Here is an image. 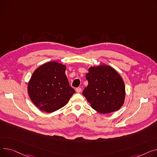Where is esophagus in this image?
Returning <instances> with one entry per match:
<instances>
[{
    "instance_id": "34e87169",
    "label": "esophagus",
    "mask_w": 157,
    "mask_h": 157,
    "mask_svg": "<svg viewBox=\"0 0 157 157\" xmlns=\"http://www.w3.org/2000/svg\"><path fill=\"white\" fill-rule=\"evenodd\" d=\"M81 90H82V89H81V88H77L76 89V92L77 93H80V92H81Z\"/></svg>"
}]
</instances>
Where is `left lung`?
Wrapping results in <instances>:
<instances>
[{"mask_svg":"<svg viewBox=\"0 0 157 157\" xmlns=\"http://www.w3.org/2000/svg\"><path fill=\"white\" fill-rule=\"evenodd\" d=\"M86 78L88 85L83 95L94 109L107 114L121 108L125 101V84L113 68L104 65L90 67Z\"/></svg>","mask_w":157,"mask_h":157,"instance_id":"8db88e82","label":"left lung"}]
</instances>
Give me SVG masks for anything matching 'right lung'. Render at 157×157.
<instances>
[{
    "mask_svg": "<svg viewBox=\"0 0 157 157\" xmlns=\"http://www.w3.org/2000/svg\"><path fill=\"white\" fill-rule=\"evenodd\" d=\"M65 65L56 62L42 65L32 74L28 85L31 101L41 111L52 113L68 102L75 93L69 86Z\"/></svg>",
    "mask_w": 157,
    "mask_h": 157,
    "instance_id": "1",
    "label": "right lung"
}]
</instances>
